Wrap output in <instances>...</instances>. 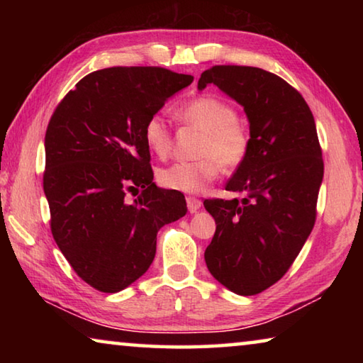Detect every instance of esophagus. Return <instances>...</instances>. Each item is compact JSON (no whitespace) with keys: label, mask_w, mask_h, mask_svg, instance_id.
Returning a JSON list of instances; mask_svg holds the SVG:
<instances>
[{"label":"esophagus","mask_w":363,"mask_h":363,"mask_svg":"<svg viewBox=\"0 0 363 363\" xmlns=\"http://www.w3.org/2000/svg\"><path fill=\"white\" fill-rule=\"evenodd\" d=\"M187 208L190 213H196L201 208V200L195 199V196H187Z\"/></svg>","instance_id":"esophagus-1"}]
</instances>
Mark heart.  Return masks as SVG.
Returning a JSON list of instances; mask_svg holds the SVG:
<instances>
[{
    "instance_id": "1",
    "label": "heart",
    "mask_w": 363,
    "mask_h": 363,
    "mask_svg": "<svg viewBox=\"0 0 363 363\" xmlns=\"http://www.w3.org/2000/svg\"><path fill=\"white\" fill-rule=\"evenodd\" d=\"M182 123L203 131L199 155L195 162L174 163L158 171V182L163 187L184 194H200L218 179L227 168H237L248 157L250 133L238 120V113L229 102L220 97L203 94L177 110ZM144 140L149 150L158 158H168L173 150V134L167 120L153 113L144 125Z\"/></svg>"
}]
</instances>
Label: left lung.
I'll return each mask as SVG.
<instances>
[{"instance_id":"1","label":"left lung","mask_w":363,"mask_h":363,"mask_svg":"<svg viewBox=\"0 0 363 363\" xmlns=\"http://www.w3.org/2000/svg\"><path fill=\"white\" fill-rule=\"evenodd\" d=\"M214 84L243 107L250 152L225 186L242 200H205L216 232L208 270L230 291L253 296L291 267L317 216L322 149L309 106L285 79L257 67L214 65L199 89Z\"/></svg>"}]
</instances>
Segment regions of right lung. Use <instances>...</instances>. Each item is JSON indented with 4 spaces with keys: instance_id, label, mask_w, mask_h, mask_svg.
I'll return each instance as SVG.
<instances>
[{
    "instance_id": "add662e5",
    "label": "right lung",
    "mask_w": 363,
    "mask_h": 363,
    "mask_svg": "<svg viewBox=\"0 0 363 363\" xmlns=\"http://www.w3.org/2000/svg\"><path fill=\"white\" fill-rule=\"evenodd\" d=\"M194 82L162 67H112L86 75L49 120L43 189L51 232L78 277L125 290L155 257L157 233L187 213L177 190L153 182L144 125ZM128 193L138 194L130 201Z\"/></svg>"
}]
</instances>
